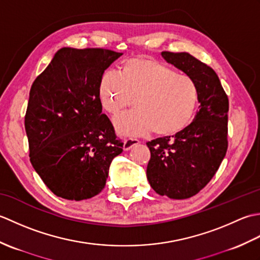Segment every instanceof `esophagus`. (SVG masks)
I'll use <instances>...</instances> for the list:
<instances>
[{
  "label": "esophagus",
  "mask_w": 260,
  "mask_h": 260,
  "mask_svg": "<svg viewBox=\"0 0 260 260\" xmlns=\"http://www.w3.org/2000/svg\"><path fill=\"white\" fill-rule=\"evenodd\" d=\"M137 144H140V141L139 140H136V139H127V140L124 141L123 148H124V151H128V150H131L132 147L137 145Z\"/></svg>",
  "instance_id": "obj_1"
}]
</instances>
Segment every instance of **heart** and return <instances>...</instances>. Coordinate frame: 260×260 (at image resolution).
Segmentation results:
<instances>
[{"instance_id": "heart-1", "label": "heart", "mask_w": 260, "mask_h": 260, "mask_svg": "<svg viewBox=\"0 0 260 260\" xmlns=\"http://www.w3.org/2000/svg\"><path fill=\"white\" fill-rule=\"evenodd\" d=\"M104 109L117 116L134 101V112L114 120L117 133L157 137L179 135L191 125L199 106V88L186 74L151 57H134L118 66L117 74L105 73L98 82Z\"/></svg>"}]
</instances>
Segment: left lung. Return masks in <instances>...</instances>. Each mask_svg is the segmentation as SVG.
<instances>
[{
	"mask_svg": "<svg viewBox=\"0 0 260 260\" xmlns=\"http://www.w3.org/2000/svg\"><path fill=\"white\" fill-rule=\"evenodd\" d=\"M162 57L191 76L199 88V110L176 136L147 142L151 158L146 176L152 189L170 199L196 196L217 172L228 148L229 101L215 71L187 52L163 51Z\"/></svg>",
	"mask_w": 260,
	"mask_h": 260,
	"instance_id": "1",
	"label": "left lung"
}]
</instances>
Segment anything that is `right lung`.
Here are the masks:
<instances>
[{"label":"right lung","instance_id":"add662e5","mask_svg":"<svg viewBox=\"0 0 260 260\" xmlns=\"http://www.w3.org/2000/svg\"><path fill=\"white\" fill-rule=\"evenodd\" d=\"M121 54L62 48L33 81L24 117L30 162L57 197L97 196L113 158L123 152L98 96L102 75Z\"/></svg>","mask_w":260,"mask_h":260}]
</instances>
